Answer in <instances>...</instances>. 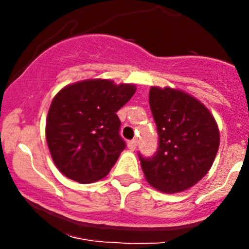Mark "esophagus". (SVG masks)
I'll return each mask as SVG.
<instances>
[{
  "label": "esophagus",
  "mask_w": 249,
  "mask_h": 249,
  "mask_svg": "<svg viewBox=\"0 0 249 249\" xmlns=\"http://www.w3.org/2000/svg\"><path fill=\"white\" fill-rule=\"evenodd\" d=\"M127 146H128V148L131 149V151H135L136 147H137V141H128V143H127Z\"/></svg>",
  "instance_id": "1"
}]
</instances>
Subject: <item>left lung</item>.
Returning a JSON list of instances; mask_svg holds the SVG:
<instances>
[{"label": "left lung", "mask_w": 249, "mask_h": 249, "mask_svg": "<svg viewBox=\"0 0 249 249\" xmlns=\"http://www.w3.org/2000/svg\"><path fill=\"white\" fill-rule=\"evenodd\" d=\"M149 107L157 124L158 151L151 158L140 155L146 179L160 192H183L212 167L219 147L217 122L203 103L169 87H151Z\"/></svg>", "instance_id": "left-lung-1"}]
</instances>
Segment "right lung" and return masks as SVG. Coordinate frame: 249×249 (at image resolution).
I'll use <instances>...</instances> for the list:
<instances>
[{
	"label": "right lung",
	"instance_id": "add662e5",
	"mask_svg": "<svg viewBox=\"0 0 249 249\" xmlns=\"http://www.w3.org/2000/svg\"><path fill=\"white\" fill-rule=\"evenodd\" d=\"M135 92L131 83L97 78L66 86L54 96L46 140L59 172L80 183L107 176L126 147L116 112Z\"/></svg>",
	"mask_w": 249,
	"mask_h": 249
}]
</instances>
